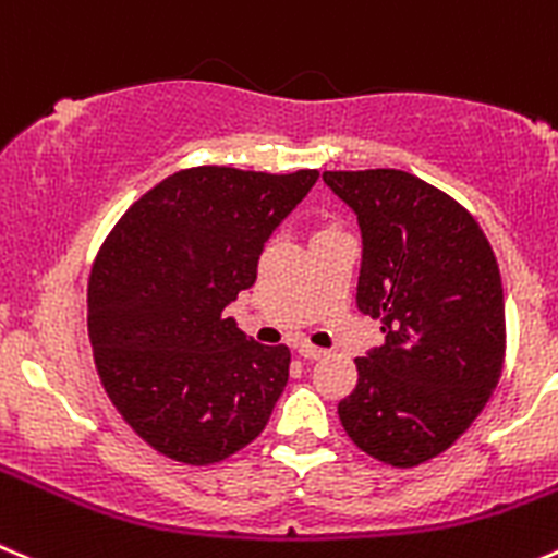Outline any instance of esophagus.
Here are the masks:
<instances>
[{
	"instance_id": "obj_1",
	"label": "esophagus",
	"mask_w": 558,
	"mask_h": 558,
	"mask_svg": "<svg viewBox=\"0 0 558 558\" xmlns=\"http://www.w3.org/2000/svg\"><path fill=\"white\" fill-rule=\"evenodd\" d=\"M299 355H301V359H312V362H315V359H323V355H326V350L315 348V344H310V342H304V344H299Z\"/></svg>"
}]
</instances>
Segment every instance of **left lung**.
Segmentation results:
<instances>
[{
  "label": "left lung",
  "mask_w": 558,
  "mask_h": 558,
  "mask_svg": "<svg viewBox=\"0 0 558 558\" xmlns=\"http://www.w3.org/2000/svg\"><path fill=\"white\" fill-rule=\"evenodd\" d=\"M362 230L355 306L386 342L355 359L339 400L350 441L395 469L447 452L490 400L504 367L496 254L452 196L400 169L323 172Z\"/></svg>",
  "instance_id": "obj_1"
}]
</instances>
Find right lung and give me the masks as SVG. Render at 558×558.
Segmentation results:
<instances>
[{
    "label": "right lung",
    "mask_w": 558,
    "mask_h": 558,
    "mask_svg": "<svg viewBox=\"0 0 558 558\" xmlns=\"http://www.w3.org/2000/svg\"><path fill=\"white\" fill-rule=\"evenodd\" d=\"M317 178L183 169L136 199L100 246L87 288L95 367L156 452L219 463L268 424L290 350L254 342L225 306L252 288L265 241Z\"/></svg>",
    "instance_id": "right-lung-1"
}]
</instances>
